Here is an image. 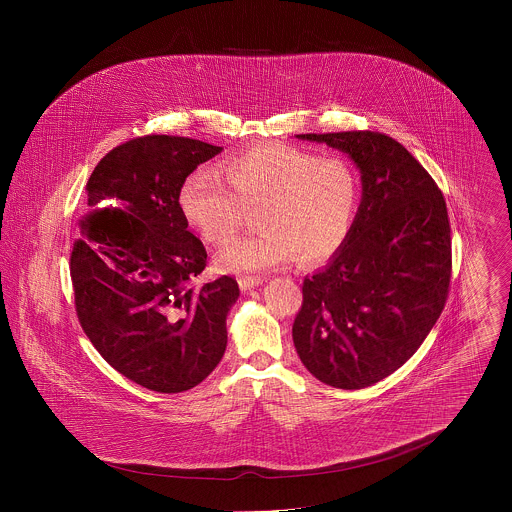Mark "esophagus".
I'll list each match as a JSON object with an SVG mask.
<instances>
[{"mask_svg":"<svg viewBox=\"0 0 512 512\" xmlns=\"http://www.w3.org/2000/svg\"><path fill=\"white\" fill-rule=\"evenodd\" d=\"M265 282V278H261V276H242L240 280H238V284H240V288L242 290H251V288H257V286H261Z\"/></svg>","mask_w":512,"mask_h":512,"instance_id":"1","label":"esophagus"}]
</instances>
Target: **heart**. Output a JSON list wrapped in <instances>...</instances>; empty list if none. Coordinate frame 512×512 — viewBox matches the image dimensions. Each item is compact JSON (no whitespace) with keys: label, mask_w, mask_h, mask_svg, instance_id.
<instances>
[{"label":"heart","mask_w":512,"mask_h":512,"mask_svg":"<svg viewBox=\"0 0 512 512\" xmlns=\"http://www.w3.org/2000/svg\"><path fill=\"white\" fill-rule=\"evenodd\" d=\"M217 172L197 169L178 195L188 224L209 244H226L259 211L261 234L226 245L215 255L222 272L255 274L288 265L295 257L317 265L340 249L355 217L359 186L338 157H318L293 146H263L232 155Z\"/></svg>","instance_id":"1"}]
</instances>
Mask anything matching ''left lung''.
I'll return each mask as SVG.
<instances>
[{
	"label": "left lung",
	"mask_w": 512,
	"mask_h": 512,
	"mask_svg": "<svg viewBox=\"0 0 512 512\" xmlns=\"http://www.w3.org/2000/svg\"><path fill=\"white\" fill-rule=\"evenodd\" d=\"M340 149L361 171L363 197L330 263L303 280L293 322L297 355L320 382L372 386L405 365L434 328L449 293L451 226L426 169L370 130L297 134Z\"/></svg>",
	"instance_id": "obj_1"
}]
</instances>
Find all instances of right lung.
<instances>
[{"label": "right lung", "instance_id": "obj_1", "mask_svg": "<svg viewBox=\"0 0 512 512\" xmlns=\"http://www.w3.org/2000/svg\"><path fill=\"white\" fill-rule=\"evenodd\" d=\"M222 147L149 134L111 149L92 172L71 253L74 305L99 355L159 393L192 390L219 365L238 282L195 286L207 251L178 203L184 180Z\"/></svg>", "mask_w": 512, "mask_h": 512}]
</instances>
